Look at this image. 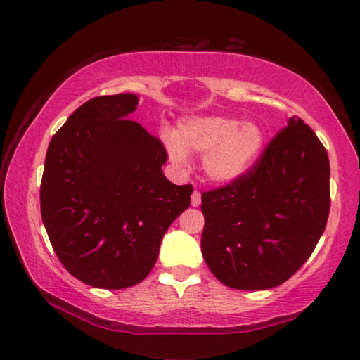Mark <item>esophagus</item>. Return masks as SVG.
<instances>
[{"label": "esophagus", "mask_w": 360, "mask_h": 360, "mask_svg": "<svg viewBox=\"0 0 360 360\" xmlns=\"http://www.w3.org/2000/svg\"><path fill=\"white\" fill-rule=\"evenodd\" d=\"M202 205V195H200V192L195 191L192 193V206H200Z\"/></svg>", "instance_id": "34e87169"}]
</instances>
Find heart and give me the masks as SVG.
Returning a JSON list of instances; mask_svg holds the SVG:
<instances>
[{
  "mask_svg": "<svg viewBox=\"0 0 360 360\" xmlns=\"http://www.w3.org/2000/svg\"><path fill=\"white\" fill-rule=\"evenodd\" d=\"M163 143L178 165L187 162V150L205 152L202 167L210 181L231 184L251 169L264 149L265 133L254 122L230 117H193L182 122L178 133L167 131Z\"/></svg>",
  "mask_w": 360,
  "mask_h": 360,
  "instance_id": "1",
  "label": "heart"
}]
</instances>
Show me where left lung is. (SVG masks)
<instances>
[{"mask_svg":"<svg viewBox=\"0 0 360 360\" xmlns=\"http://www.w3.org/2000/svg\"><path fill=\"white\" fill-rule=\"evenodd\" d=\"M328 211L327 150L292 115L243 178L202 193L206 265L231 289L276 288L309 259Z\"/></svg>","mask_w":360,"mask_h":360,"instance_id":"8db88e82","label":"left lung"}]
</instances>
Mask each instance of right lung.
I'll list each match as a JSON object with an SVG mask.
<instances>
[{
  "label": "right lung",
  "mask_w": 360,
  "mask_h": 360,
  "mask_svg": "<svg viewBox=\"0 0 360 360\" xmlns=\"http://www.w3.org/2000/svg\"><path fill=\"white\" fill-rule=\"evenodd\" d=\"M135 94L95 96L49 144L41 216L58 260L79 281L131 288L149 275L163 235L191 205V184L162 172L160 139L129 119Z\"/></svg>",
  "instance_id": "obj_1"
}]
</instances>
